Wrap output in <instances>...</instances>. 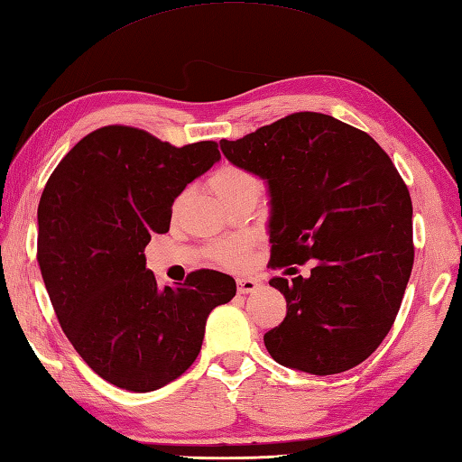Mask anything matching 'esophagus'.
Instances as JSON below:
<instances>
[{
  "label": "esophagus",
  "instance_id": "1",
  "mask_svg": "<svg viewBox=\"0 0 462 462\" xmlns=\"http://www.w3.org/2000/svg\"><path fill=\"white\" fill-rule=\"evenodd\" d=\"M261 286V282L257 279H251V276H241L237 279V291L239 294H251Z\"/></svg>",
  "mask_w": 462,
  "mask_h": 462
}]
</instances>
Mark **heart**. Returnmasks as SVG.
<instances>
[{
	"instance_id": "b5f03b06",
	"label": "heart",
	"mask_w": 462,
	"mask_h": 462,
	"mask_svg": "<svg viewBox=\"0 0 462 462\" xmlns=\"http://www.w3.org/2000/svg\"><path fill=\"white\" fill-rule=\"evenodd\" d=\"M209 186L215 196H217L219 201L225 205H229L231 201L245 196H259L263 189V183L257 173H253L251 170L243 166H237V163H223L217 171H213V176L209 178ZM183 199H186V193H180L176 201H173V211H178L181 208ZM243 251H245V243L233 241V243H225V245H219V247H215L213 254L223 264L233 266L241 263Z\"/></svg>"
}]
</instances>
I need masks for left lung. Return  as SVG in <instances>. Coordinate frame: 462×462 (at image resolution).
I'll return each mask as SVG.
<instances>
[{
	"mask_svg": "<svg viewBox=\"0 0 462 462\" xmlns=\"http://www.w3.org/2000/svg\"><path fill=\"white\" fill-rule=\"evenodd\" d=\"M221 152L266 180L271 266L316 259L309 279L274 276L284 320L264 334L274 362L352 370L392 330L413 269L411 198L377 142L320 112H294Z\"/></svg>",
	"mask_w": 462,
	"mask_h": 462,
	"instance_id": "left-lung-1",
	"label": "left lung"
}]
</instances>
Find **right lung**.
<instances>
[{
  "label": "right lung",
  "instance_id": "obj_1",
  "mask_svg": "<svg viewBox=\"0 0 462 462\" xmlns=\"http://www.w3.org/2000/svg\"><path fill=\"white\" fill-rule=\"evenodd\" d=\"M221 153L215 142L176 148L144 130L90 132L51 173L37 209V263L57 320L79 356L108 383L146 393L196 362L205 322L229 302V274L201 269L160 286L146 269L152 233Z\"/></svg>",
  "mask_w": 462,
  "mask_h": 462
}]
</instances>
